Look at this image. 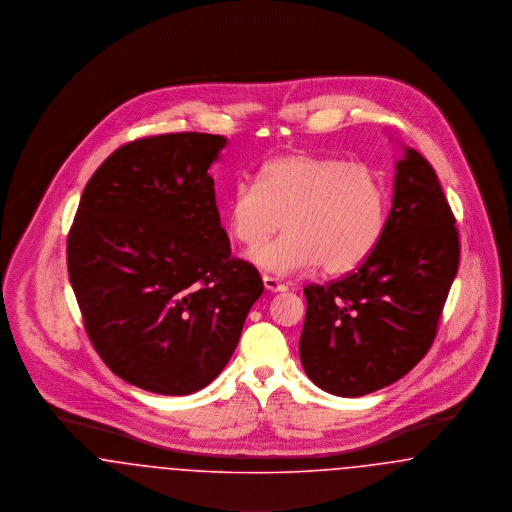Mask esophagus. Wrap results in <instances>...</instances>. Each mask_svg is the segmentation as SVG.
<instances>
[{
  "label": "esophagus",
  "instance_id": "obj_1",
  "mask_svg": "<svg viewBox=\"0 0 512 512\" xmlns=\"http://www.w3.org/2000/svg\"><path fill=\"white\" fill-rule=\"evenodd\" d=\"M263 282H265V288H267L268 292H286L288 290V286L286 284H282L278 278H274V276H263Z\"/></svg>",
  "mask_w": 512,
  "mask_h": 512
}]
</instances>
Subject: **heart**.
<instances>
[{
  "instance_id": "obj_1",
  "label": "heart",
  "mask_w": 512,
  "mask_h": 512,
  "mask_svg": "<svg viewBox=\"0 0 512 512\" xmlns=\"http://www.w3.org/2000/svg\"><path fill=\"white\" fill-rule=\"evenodd\" d=\"M228 230L253 249L284 222L288 232L257 249L253 261L268 272L317 267L340 276L361 267L380 244L388 219V190L365 163L288 153L268 161L257 182H240L226 207Z\"/></svg>"
}]
</instances>
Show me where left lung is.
<instances>
[{
	"label": "left lung",
	"mask_w": 512,
	"mask_h": 512,
	"mask_svg": "<svg viewBox=\"0 0 512 512\" xmlns=\"http://www.w3.org/2000/svg\"><path fill=\"white\" fill-rule=\"evenodd\" d=\"M380 244L355 272L305 288L301 365L320 390L361 397L403 378L432 347L461 242L432 165L411 147L395 165Z\"/></svg>",
	"instance_id": "1"
}]
</instances>
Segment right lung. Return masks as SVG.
I'll return each instance as SVG.
<instances>
[{"mask_svg": "<svg viewBox=\"0 0 512 512\" xmlns=\"http://www.w3.org/2000/svg\"><path fill=\"white\" fill-rule=\"evenodd\" d=\"M224 146L203 132L128 142L80 197L67 267L84 328L103 363L142 390L211 384L265 290L220 226L209 167Z\"/></svg>", "mask_w": 512, "mask_h": 512, "instance_id": "obj_1", "label": "right lung"}]
</instances>
